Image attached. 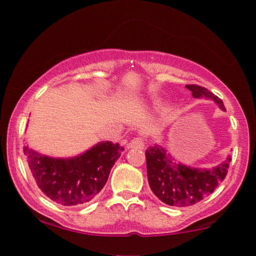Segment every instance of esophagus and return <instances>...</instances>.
<instances>
[{
    "label": "esophagus",
    "mask_w": 256,
    "mask_h": 256,
    "mask_svg": "<svg viewBox=\"0 0 256 256\" xmlns=\"http://www.w3.org/2000/svg\"><path fill=\"white\" fill-rule=\"evenodd\" d=\"M128 148L130 149H143L144 148V140L143 138L136 137L134 140H131V142L128 143Z\"/></svg>",
    "instance_id": "esophagus-1"
}]
</instances>
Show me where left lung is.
Returning a JSON list of instances; mask_svg holds the SVG:
<instances>
[{"label": "left lung", "mask_w": 256, "mask_h": 256, "mask_svg": "<svg viewBox=\"0 0 256 256\" xmlns=\"http://www.w3.org/2000/svg\"><path fill=\"white\" fill-rule=\"evenodd\" d=\"M194 98L212 100L225 112L222 101L210 90L198 85H186ZM146 174L149 186L164 204L174 207H188L204 200L224 180L231 156L212 168H198L177 161L160 144L146 150Z\"/></svg>", "instance_id": "obj_1"}]
</instances>
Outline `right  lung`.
Segmentation results:
<instances>
[{"instance_id": "add662e5", "label": "right lung", "mask_w": 256, "mask_h": 256, "mask_svg": "<svg viewBox=\"0 0 256 256\" xmlns=\"http://www.w3.org/2000/svg\"><path fill=\"white\" fill-rule=\"evenodd\" d=\"M124 146L102 140L72 158H52L24 146L34 180L46 196L62 206L86 204L107 183Z\"/></svg>"}]
</instances>
